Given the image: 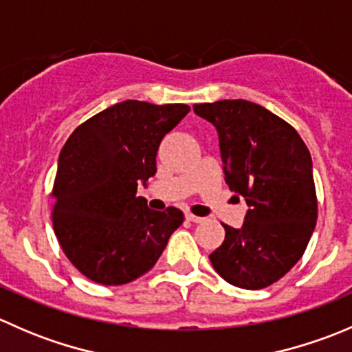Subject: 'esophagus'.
<instances>
[{
	"mask_svg": "<svg viewBox=\"0 0 352 352\" xmlns=\"http://www.w3.org/2000/svg\"><path fill=\"white\" fill-rule=\"evenodd\" d=\"M186 219H187V221H192V223H201L204 218L192 214V212H186Z\"/></svg>",
	"mask_w": 352,
	"mask_h": 352,
	"instance_id": "obj_1",
	"label": "esophagus"
}]
</instances>
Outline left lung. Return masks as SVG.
<instances>
[{
	"instance_id": "1",
	"label": "left lung",
	"mask_w": 352,
	"mask_h": 352,
	"mask_svg": "<svg viewBox=\"0 0 352 352\" xmlns=\"http://www.w3.org/2000/svg\"><path fill=\"white\" fill-rule=\"evenodd\" d=\"M219 134L223 170L248 211L240 230L209 255L230 285L262 289L279 281L307 250L318 214L311 156L291 124L248 100L196 104Z\"/></svg>"
}]
</instances>
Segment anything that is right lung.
<instances>
[{"instance_id":"add662e5","label":"right lung","mask_w":352,"mask_h":352,"mask_svg":"<svg viewBox=\"0 0 352 352\" xmlns=\"http://www.w3.org/2000/svg\"><path fill=\"white\" fill-rule=\"evenodd\" d=\"M190 107L140 100L95 113L67 138L52 187V225L71 264L90 281L119 286L146 274L184 223L153 211L138 184L156 173V151Z\"/></svg>"}]
</instances>
